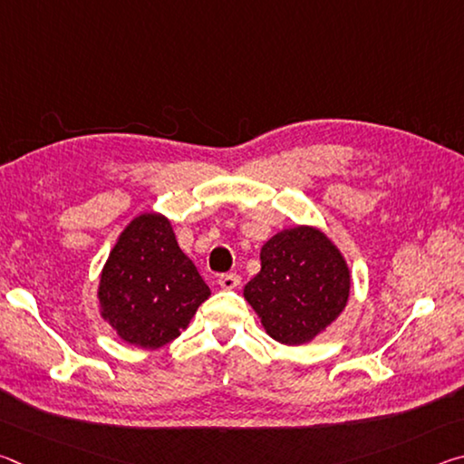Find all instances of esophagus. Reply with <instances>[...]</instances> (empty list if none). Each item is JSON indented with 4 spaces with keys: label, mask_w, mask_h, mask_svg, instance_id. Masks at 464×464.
<instances>
[{
    "label": "esophagus",
    "mask_w": 464,
    "mask_h": 464,
    "mask_svg": "<svg viewBox=\"0 0 464 464\" xmlns=\"http://www.w3.org/2000/svg\"><path fill=\"white\" fill-rule=\"evenodd\" d=\"M239 285H241V278L237 276V274H221V276H218V286L225 290H233Z\"/></svg>",
    "instance_id": "34e87169"
}]
</instances>
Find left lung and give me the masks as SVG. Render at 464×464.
<instances>
[{
  "label": "left lung",
  "mask_w": 464,
  "mask_h": 464,
  "mask_svg": "<svg viewBox=\"0 0 464 464\" xmlns=\"http://www.w3.org/2000/svg\"><path fill=\"white\" fill-rule=\"evenodd\" d=\"M262 270L243 296L272 340L303 345L342 315L350 301L352 272L340 247L319 227L296 225L264 243Z\"/></svg>",
  "instance_id": "left-lung-1"
}]
</instances>
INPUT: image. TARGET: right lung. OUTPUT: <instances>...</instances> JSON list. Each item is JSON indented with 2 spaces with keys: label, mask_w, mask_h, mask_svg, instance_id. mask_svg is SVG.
<instances>
[{
  "label": "right lung",
  "mask_w": 464,
  "mask_h": 464,
  "mask_svg": "<svg viewBox=\"0 0 464 464\" xmlns=\"http://www.w3.org/2000/svg\"><path fill=\"white\" fill-rule=\"evenodd\" d=\"M208 296L161 213H140L124 227L98 282L100 317L122 342L145 350L176 340Z\"/></svg>",
  "instance_id": "right-lung-1"
}]
</instances>
